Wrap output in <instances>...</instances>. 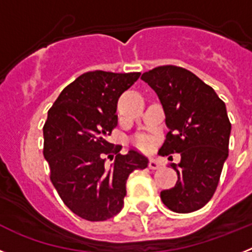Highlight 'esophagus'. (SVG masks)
<instances>
[{"label":"esophagus","mask_w":252,"mask_h":252,"mask_svg":"<svg viewBox=\"0 0 252 252\" xmlns=\"http://www.w3.org/2000/svg\"><path fill=\"white\" fill-rule=\"evenodd\" d=\"M160 166H161V161L158 158H151L150 161H149V168L155 170V169H159Z\"/></svg>","instance_id":"esophagus-1"}]
</instances>
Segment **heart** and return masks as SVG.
<instances>
[{"instance_id": "heart-1", "label": "heart", "mask_w": 252, "mask_h": 252, "mask_svg": "<svg viewBox=\"0 0 252 252\" xmlns=\"http://www.w3.org/2000/svg\"><path fill=\"white\" fill-rule=\"evenodd\" d=\"M136 144H137V146H140V148H142V149H148L151 146L150 139L146 136H140L139 139L136 140Z\"/></svg>"}]
</instances>
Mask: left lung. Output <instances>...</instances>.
Returning a JSON list of instances; mask_svg holds the SVG:
<instances>
[{
    "instance_id": "left-lung-1",
    "label": "left lung",
    "mask_w": 252,
    "mask_h": 252,
    "mask_svg": "<svg viewBox=\"0 0 252 252\" xmlns=\"http://www.w3.org/2000/svg\"><path fill=\"white\" fill-rule=\"evenodd\" d=\"M141 79L155 91L165 112L169 132L159 154L182 157L178 165L171 164L177 184L162 190L160 198L173 212H194L213 197L228 157L226 104L212 87L180 66H158Z\"/></svg>"
}]
</instances>
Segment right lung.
I'll return each mask as SVG.
<instances>
[{
	"instance_id": "obj_1",
	"label": "right lung",
	"mask_w": 252,
	"mask_h": 252,
	"mask_svg": "<svg viewBox=\"0 0 252 252\" xmlns=\"http://www.w3.org/2000/svg\"><path fill=\"white\" fill-rule=\"evenodd\" d=\"M139 72H87L66 86L48 111L43 127L44 158L58 194L87 221H106L120 212L126 180L148 158L107 141L117 126V101L139 79ZM115 161L108 168L105 157Z\"/></svg>"
}]
</instances>
